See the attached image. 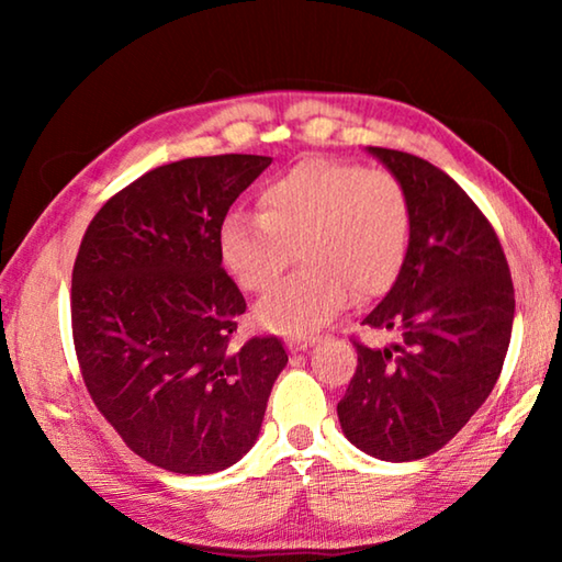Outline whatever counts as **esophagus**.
<instances>
[{
  "instance_id": "obj_1",
  "label": "esophagus",
  "mask_w": 562,
  "mask_h": 562,
  "mask_svg": "<svg viewBox=\"0 0 562 562\" xmlns=\"http://www.w3.org/2000/svg\"><path fill=\"white\" fill-rule=\"evenodd\" d=\"M315 337H304V339H292V341H288V347H290V351H307L312 345H315Z\"/></svg>"
}]
</instances>
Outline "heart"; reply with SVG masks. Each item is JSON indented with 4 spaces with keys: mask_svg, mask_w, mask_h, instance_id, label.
Segmentation results:
<instances>
[{
    "mask_svg": "<svg viewBox=\"0 0 562 562\" xmlns=\"http://www.w3.org/2000/svg\"><path fill=\"white\" fill-rule=\"evenodd\" d=\"M412 205L402 180L341 160H302L272 178L260 213L235 211L221 227V258L250 292L272 288L300 245L304 268L265 294L258 317L282 335H310L372 300L402 270Z\"/></svg>",
    "mask_w": 562,
    "mask_h": 562,
    "instance_id": "b5f03b06",
    "label": "heart"
}]
</instances>
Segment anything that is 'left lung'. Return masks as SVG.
I'll list each match as a JSON object with an SVG mask.
<instances>
[{"mask_svg":"<svg viewBox=\"0 0 562 562\" xmlns=\"http://www.w3.org/2000/svg\"><path fill=\"white\" fill-rule=\"evenodd\" d=\"M367 150L404 183L412 231L396 282L361 319L396 341H355L357 372L337 416L359 451L404 463L439 451L486 402L516 297L496 231L453 178L402 150Z\"/></svg>","mask_w":562,"mask_h":562,"instance_id":"1","label":"left lung"}]
</instances>
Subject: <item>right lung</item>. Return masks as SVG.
<instances>
[{"label":"right lung","instance_id":"obj_1","mask_svg":"<svg viewBox=\"0 0 562 562\" xmlns=\"http://www.w3.org/2000/svg\"><path fill=\"white\" fill-rule=\"evenodd\" d=\"M268 156L186 158L148 170L93 215L71 274L81 376L133 453L158 469L225 471L258 441L278 337L231 349L245 297L221 227Z\"/></svg>","mask_w":562,"mask_h":562}]
</instances>
